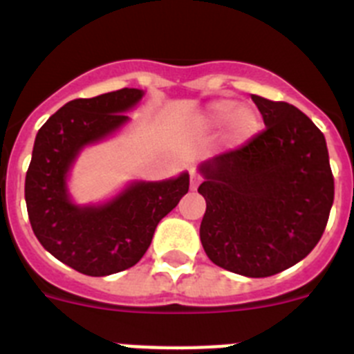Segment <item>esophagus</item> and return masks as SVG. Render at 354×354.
I'll return each mask as SVG.
<instances>
[{"label": "esophagus", "mask_w": 354, "mask_h": 354, "mask_svg": "<svg viewBox=\"0 0 354 354\" xmlns=\"http://www.w3.org/2000/svg\"><path fill=\"white\" fill-rule=\"evenodd\" d=\"M200 184V175H196L195 171L192 174V180H189V187H192L193 192H196V187H198Z\"/></svg>", "instance_id": "obj_1"}]
</instances>
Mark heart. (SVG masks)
I'll return each instance as SVG.
<instances>
[{
  "label": "heart",
  "mask_w": 354,
  "mask_h": 354,
  "mask_svg": "<svg viewBox=\"0 0 354 354\" xmlns=\"http://www.w3.org/2000/svg\"><path fill=\"white\" fill-rule=\"evenodd\" d=\"M227 125L223 143L228 149L246 145L262 129V117L253 106H239L230 99H220L205 106L195 118L196 129L202 133H216Z\"/></svg>",
  "instance_id": "b5f03b06"
}]
</instances>
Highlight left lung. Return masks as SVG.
Returning a JSON list of instances; mask_svg holds the SVG:
<instances>
[{
    "label": "left lung",
    "instance_id": "obj_1",
    "mask_svg": "<svg viewBox=\"0 0 354 354\" xmlns=\"http://www.w3.org/2000/svg\"><path fill=\"white\" fill-rule=\"evenodd\" d=\"M266 129L241 149L200 162V241L223 270L264 278L317 245L333 205L324 134L298 108L252 95Z\"/></svg>",
    "mask_w": 354,
    "mask_h": 354
}]
</instances>
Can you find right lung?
<instances>
[{
    "label": "right lung",
    "instance_id": "right-lung-1",
    "mask_svg": "<svg viewBox=\"0 0 354 354\" xmlns=\"http://www.w3.org/2000/svg\"><path fill=\"white\" fill-rule=\"evenodd\" d=\"M145 92L122 88L74 99L37 133L24 183L30 223L40 245L72 270L106 277L145 255L159 221L189 189V174L165 180H129L99 204H77L68 192L72 167L86 147L113 138L131 122Z\"/></svg>",
    "mask_w": 354,
    "mask_h": 354
}]
</instances>
